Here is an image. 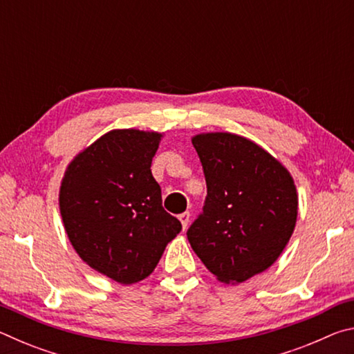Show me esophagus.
<instances>
[{
    "instance_id": "obj_1",
    "label": "esophagus",
    "mask_w": 354,
    "mask_h": 354,
    "mask_svg": "<svg viewBox=\"0 0 354 354\" xmlns=\"http://www.w3.org/2000/svg\"><path fill=\"white\" fill-rule=\"evenodd\" d=\"M179 221L183 223V227L185 230V227L189 226V221H190V214L189 212H183L181 215H179Z\"/></svg>"
}]
</instances>
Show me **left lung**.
<instances>
[{
	"label": "left lung",
	"mask_w": 354,
	"mask_h": 354,
	"mask_svg": "<svg viewBox=\"0 0 354 354\" xmlns=\"http://www.w3.org/2000/svg\"><path fill=\"white\" fill-rule=\"evenodd\" d=\"M207 195L187 230L190 247L223 283L239 284L267 270L293 232L298 195L293 178L270 153L242 136L198 134Z\"/></svg>",
	"instance_id": "obj_1"
}]
</instances>
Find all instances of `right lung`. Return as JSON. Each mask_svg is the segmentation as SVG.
Returning <instances> with one entry per match:
<instances>
[{
    "label": "right lung",
    "mask_w": 354,
    "mask_h": 354,
    "mask_svg": "<svg viewBox=\"0 0 354 354\" xmlns=\"http://www.w3.org/2000/svg\"><path fill=\"white\" fill-rule=\"evenodd\" d=\"M162 134L113 129L71 160L59 207L81 259L120 284L153 273L167 243L183 230L162 207L151 160Z\"/></svg>",
    "instance_id": "add662e5"
}]
</instances>
